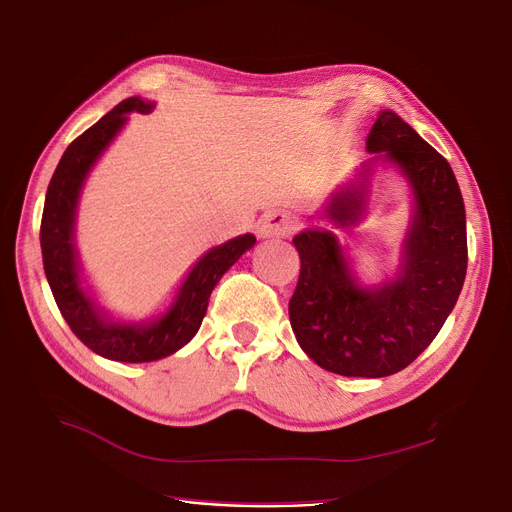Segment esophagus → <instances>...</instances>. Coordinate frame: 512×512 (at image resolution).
<instances>
[{
	"mask_svg": "<svg viewBox=\"0 0 512 512\" xmlns=\"http://www.w3.org/2000/svg\"><path fill=\"white\" fill-rule=\"evenodd\" d=\"M293 229H295V221L291 219V214L276 210V212H270L261 219L259 236H263V238H272V236L285 238L293 232Z\"/></svg>",
	"mask_w": 512,
	"mask_h": 512,
	"instance_id": "34e87169",
	"label": "esophagus"
}]
</instances>
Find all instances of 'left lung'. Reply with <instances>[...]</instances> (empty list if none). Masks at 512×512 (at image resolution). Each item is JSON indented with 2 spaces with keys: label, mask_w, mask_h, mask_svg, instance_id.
<instances>
[{
  "label": "left lung",
  "mask_w": 512,
  "mask_h": 512,
  "mask_svg": "<svg viewBox=\"0 0 512 512\" xmlns=\"http://www.w3.org/2000/svg\"><path fill=\"white\" fill-rule=\"evenodd\" d=\"M366 146L398 166L415 189L404 268L391 285L361 289L346 270L338 238L308 229L293 238L300 278L289 319L304 353L321 368L381 378L412 364L453 310L468 268L466 208L449 161L395 112L378 114ZM361 197L336 193L327 217L342 227L355 223Z\"/></svg>",
  "instance_id": "left-lung-1"
}]
</instances>
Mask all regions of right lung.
<instances>
[{"label":"right lung","mask_w":512,"mask_h":512,"mask_svg":"<svg viewBox=\"0 0 512 512\" xmlns=\"http://www.w3.org/2000/svg\"><path fill=\"white\" fill-rule=\"evenodd\" d=\"M151 108L153 104L142 102L140 97H129L65 148L48 183L40 225L44 272L63 319L93 353L127 364L155 361L183 349L202 325L214 285L255 244V236L244 234L210 249L189 272L174 306L148 325L108 323L100 308L82 291L74 253V214L80 187L95 159L125 125L127 112H148Z\"/></svg>","instance_id":"obj_1"}]
</instances>
